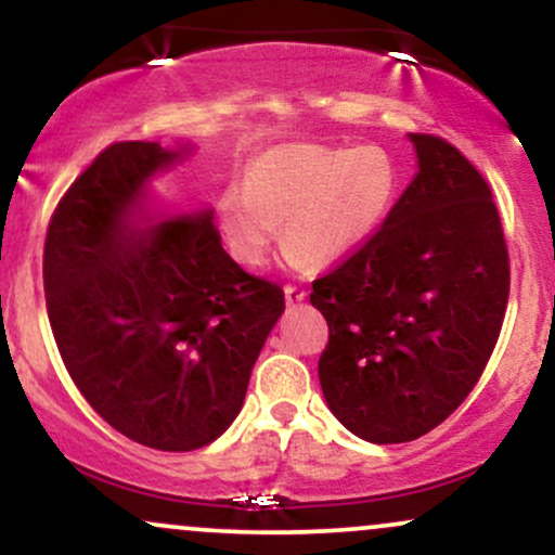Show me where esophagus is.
Wrapping results in <instances>:
<instances>
[{
  "label": "esophagus",
  "mask_w": 555,
  "mask_h": 555,
  "mask_svg": "<svg viewBox=\"0 0 555 555\" xmlns=\"http://www.w3.org/2000/svg\"><path fill=\"white\" fill-rule=\"evenodd\" d=\"M305 297H308V292H305L302 286H292V284L284 286V299H286V305H299V302H305Z\"/></svg>",
  "instance_id": "1"
}]
</instances>
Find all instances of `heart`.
I'll return each mask as SVG.
<instances>
[{
    "mask_svg": "<svg viewBox=\"0 0 555 555\" xmlns=\"http://www.w3.org/2000/svg\"><path fill=\"white\" fill-rule=\"evenodd\" d=\"M397 195V167L378 145L289 143L247 164L242 190L219 201V229L232 256L263 266L284 224L295 266L352 256L384 224Z\"/></svg>",
    "mask_w": 555,
    "mask_h": 555,
    "instance_id": "b5f03b06",
    "label": "heart"
}]
</instances>
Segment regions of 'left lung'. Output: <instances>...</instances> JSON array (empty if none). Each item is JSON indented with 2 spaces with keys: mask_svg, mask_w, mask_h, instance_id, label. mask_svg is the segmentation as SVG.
Listing matches in <instances>:
<instances>
[{
  "mask_svg": "<svg viewBox=\"0 0 555 555\" xmlns=\"http://www.w3.org/2000/svg\"><path fill=\"white\" fill-rule=\"evenodd\" d=\"M417 175L384 227L310 302L328 323V410L371 443L415 441L467 399L508 299V253L488 182L443 138L410 132Z\"/></svg>",
  "mask_w": 555,
  "mask_h": 555,
  "instance_id": "left-lung-1",
  "label": "left lung"
}]
</instances>
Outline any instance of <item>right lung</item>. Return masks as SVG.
<instances>
[{
    "label": "right lung",
    "mask_w": 555,
    "mask_h": 555,
    "mask_svg": "<svg viewBox=\"0 0 555 555\" xmlns=\"http://www.w3.org/2000/svg\"><path fill=\"white\" fill-rule=\"evenodd\" d=\"M190 143H114L75 180L43 247L67 373L112 428L162 451L216 441L240 415L284 292L227 256L208 206L169 211L154 180Z\"/></svg>",
    "instance_id": "obj_1"
}]
</instances>
